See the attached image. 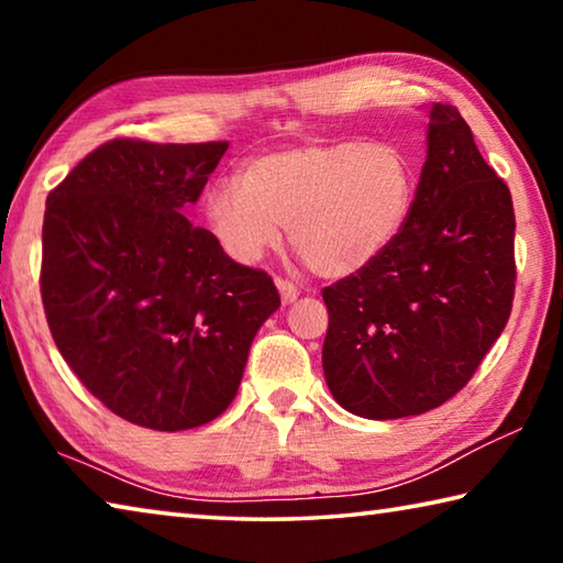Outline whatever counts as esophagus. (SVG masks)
Listing matches in <instances>:
<instances>
[{
  "label": "esophagus",
  "mask_w": 563,
  "mask_h": 563,
  "mask_svg": "<svg viewBox=\"0 0 563 563\" xmlns=\"http://www.w3.org/2000/svg\"><path fill=\"white\" fill-rule=\"evenodd\" d=\"M275 285H278L280 300H283L285 305H290V302H295V300H298V295H300V290H298V288H295V285H292L290 280H283V278H278V280H275Z\"/></svg>",
  "instance_id": "esophagus-1"
}]
</instances>
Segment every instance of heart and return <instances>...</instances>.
<instances>
[{
	"label": "heart",
	"instance_id": "heart-1",
	"mask_svg": "<svg viewBox=\"0 0 563 563\" xmlns=\"http://www.w3.org/2000/svg\"><path fill=\"white\" fill-rule=\"evenodd\" d=\"M412 196V166L395 144L330 141L255 156L238 180L208 190L206 211L235 263L261 261L288 223L295 251L312 271L347 278L395 243Z\"/></svg>",
	"mask_w": 563,
	"mask_h": 563
}]
</instances>
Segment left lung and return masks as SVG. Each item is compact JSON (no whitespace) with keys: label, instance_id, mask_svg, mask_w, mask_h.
Returning a JSON list of instances; mask_svg holds the SVG:
<instances>
[{"label":"left lung","instance_id":"1","mask_svg":"<svg viewBox=\"0 0 563 563\" xmlns=\"http://www.w3.org/2000/svg\"><path fill=\"white\" fill-rule=\"evenodd\" d=\"M514 228L507 184L462 113L434 103L402 231L365 271L322 290V369L340 407L365 419L412 417L470 383L511 312Z\"/></svg>","mask_w":563,"mask_h":563}]
</instances>
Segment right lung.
<instances>
[{"mask_svg":"<svg viewBox=\"0 0 563 563\" xmlns=\"http://www.w3.org/2000/svg\"><path fill=\"white\" fill-rule=\"evenodd\" d=\"M225 148L113 139L46 198L52 338L99 402L148 430L223 415L255 332L280 308L268 273L231 261L186 218Z\"/></svg>","mask_w":563,"mask_h":563,"instance_id":"1","label":"right lung"}]
</instances>
